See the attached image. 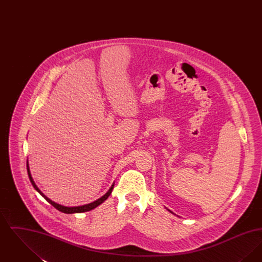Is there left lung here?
Here are the masks:
<instances>
[{
	"mask_svg": "<svg viewBox=\"0 0 262 262\" xmlns=\"http://www.w3.org/2000/svg\"><path fill=\"white\" fill-rule=\"evenodd\" d=\"M169 211H170V210H169ZM170 212H171V213H172V211H170Z\"/></svg>",
	"mask_w": 262,
	"mask_h": 262,
	"instance_id": "8db88e82",
	"label": "left lung"
}]
</instances>
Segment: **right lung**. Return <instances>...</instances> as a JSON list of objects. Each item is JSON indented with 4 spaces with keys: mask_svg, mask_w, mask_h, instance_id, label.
I'll use <instances>...</instances> for the list:
<instances>
[{
    "mask_svg": "<svg viewBox=\"0 0 262 262\" xmlns=\"http://www.w3.org/2000/svg\"><path fill=\"white\" fill-rule=\"evenodd\" d=\"M26 166H27V173H28V177H29V180H30V182H31V184H32V186L33 187L37 190L38 192L45 199V200H47L50 204H52L56 209H58L59 211L62 212V213H66V214H73V213H82V212H88L90 211V210H92V209H94L95 207H97L98 205H100L102 202H104L105 200H107L108 198H109V195L111 194V192H112L113 188H114V185H112V187H110V189L102 196V198H100L99 200H95V201H93V202H91V203H88V204H85V205H81V206H75V207H67V206H62L61 204H58V203H56V202H54V201H52L50 199H48L46 195H44V193L38 188L37 186L35 185V183H34V181H33V179H32V177H31V174H30V170H29V166H28V161H27V164H26Z\"/></svg>",
    "mask_w": 262,
    "mask_h": 262,
    "instance_id": "add662e5",
    "label": "right lung"
}]
</instances>
